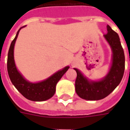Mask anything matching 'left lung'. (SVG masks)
<instances>
[{
  "label": "left lung",
  "instance_id": "left-lung-1",
  "mask_svg": "<svg viewBox=\"0 0 130 130\" xmlns=\"http://www.w3.org/2000/svg\"><path fill=\"white\" fill-rule=\"evenodd\" d=\"M107 33L104 37L112 50V64L106 76L100 81H91L74 68L77 76L75 90L77 95L86 100H99L106 98L113 91L122 80L125 71V54L117 32L107 25Z\"/></svg>",
  "mask_w": 130,
  "mask_h": 130
}]
</instances>
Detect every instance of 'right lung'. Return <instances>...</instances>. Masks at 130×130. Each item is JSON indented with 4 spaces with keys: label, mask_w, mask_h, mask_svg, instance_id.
<instances>
[{
    "label": "right lung",
    "mask_w": 130,
    "mask_h": 130,
    "mask_svg": "<svg viewBox=\"0 0 130 130\" xmlns=\"http://www.w3.org/2000/svg\"><path fill=\"white\" fill-rule=\"evenodd\" d=\"M24 27L20 28L16 35V37L10 44L7 55V72L12 84L15 86L19 92L26 99L35 102L47 100L54 96L56 92L57 83L68 71L70 67H65L61 70L58 71L54 74L48 79L38 83H31L24 79V76L17 70L14 60V48L15 42L18 37L19 30Z\"/></svg>",
    "instance_id": "right-lung-1"
}]
</instances>
